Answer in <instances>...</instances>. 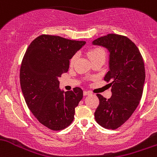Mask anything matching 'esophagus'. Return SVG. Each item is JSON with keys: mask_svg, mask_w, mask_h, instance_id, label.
I'll return each mask as SVG.
<instances>
[{"mask_svg": "<svg viewBox=\"0 0 157 157\" xmlns=\"http://www.w3.org/2000/svg\"><path fill=\"white\" fill-rule=\"evenodd\" d=\"M83 93H84V96H87V95H90V92H89V91H86V90H84Z\"/></svg>", "mask_w": 157, "mask_h": 157, "instance_id": "1", "label": "esophagus"}]
</instances>
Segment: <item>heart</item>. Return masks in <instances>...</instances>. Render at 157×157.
I'll return each mask as SVG.
<instances>
[{"label": "heart", "mask_w": 157, "mask_h": 157, "mask_svg": "<svg viewBox=\"0 0 157 157\" xmlns=\"http://www.w3.org/2000/svg\"><path fill=\"white\" fill-rule=\"evenodd\" d=\"M87 55L89 56L90 59L91 60V61H97V60L99 59H105V52L103 49L101 48V47H94V48L90 49L87 52ZM77 58H78V56L77 54H75V55L73 56V57L71 58L70 61V66L73 67L74 64H75V61H76Z\"/></svg>", "instance_id": "1"}]
</instances>
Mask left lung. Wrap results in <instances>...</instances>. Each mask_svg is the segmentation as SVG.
Returning a JSON list of instances; mask_svg holds the SVG:
<instances>
[{
	"instance_id": "obj_1",
	"label": "left lung",
	"mask_w": 157,
	"mask_h": 157,
	"mask_svg": "<svg viewBox=\"0 0 157 157\" xmlns=\"http://www.w3.org/2000/svg\"><path fill=\"white\" fill-rule=\"evenodd\" d=\"M105 47L109 53V71L105 81L111 87L108 99L97 94L99 105L95 119L107 129L115 130L131 117L143 93L145 70L143 59L136 44L126 36L108 34L93 41Z\"/></svg>"
}]
</instances>
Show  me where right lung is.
Masks as SVG:
<instances>
[{
    "mask_svg": "<svg viewBox=\"0 0 157 157\" xmlns=\"http://www.w3.org/2000/svg\"><path fill=\"white\" fill-rule=\"evenodd\" d=\"M85 44L41 35L32 41L23 58L20 83L24 99L38 121L52 131L71 124L75 108L83 98L80 87L61 90L58 78L68 71L70 59Z\"/></svg>",
    "mask_w": 157,
    "mask_h": 157,
    "instance_id": "obj_1",
    "label": "right lung"
}]
</instances>
